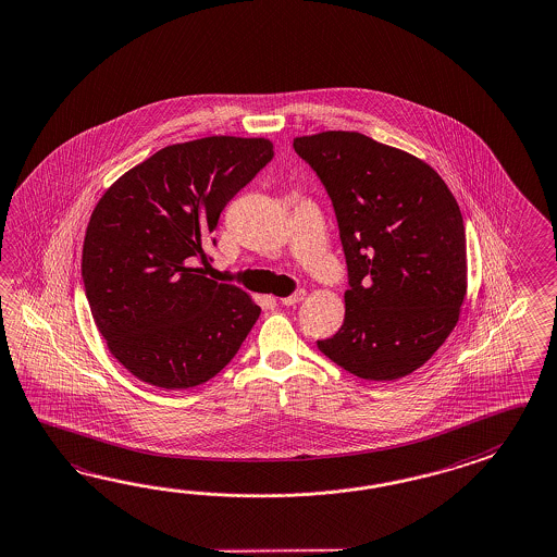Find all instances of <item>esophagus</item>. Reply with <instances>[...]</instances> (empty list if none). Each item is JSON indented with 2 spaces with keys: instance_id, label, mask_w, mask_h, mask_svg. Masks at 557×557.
I'll use <instances>...</instances> for the list:
<instances>
[{
  "instance_id": "esophagus-1",
  "label": "esophagus",
  "mask_w": 557,
  "mask_h": 557,
  "mask_svg": "<svg viewBox=\"0 0 557 557\" xmlns=\"http://www.w3.org/2000/svg\"><path fill=\"white\" fill-rule=\"evenodd\" d=\"M304 297H306V289H296L292 296L282 297L280 301H282L284 306H294V304H299Z\"/></svg>"
}]
</instances>
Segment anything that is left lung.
Instances as JSON below:
<instances>
[{"instance_id": "1", "label": "left lung", "mask_w": 557, "mask_h": 557, "mask_svg": "<svg viewBox=\"0 0 557 557\" xmlns=\"http://www.w3.org/2000/svg\"><path fill=\"white\" fill-rule=\"evenodd\" d=\"M334 206L346 320L318 349L371 382L418 370L451 334L466 296V227L428 163L358 132L296 137Z\"/></svg>"}]
</instances>
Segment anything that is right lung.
Masks as SVG:
<instances>
[{
    "label": "right lung",
    "mask_w": 557,
    "mask_h": 557,
    "mask_svg": "<svg viewBox=\"0 0 557 557\" xmlns=\"http://www.w3.org/2000/svg\"><path fill=\"white\" fill-rule=\"evenodd\" d=\"M273 160L263 137L211 136L160 149L99 199L82 277L113 358L163 389L206 384L232 361L261 308L206 277L220 215Z\"/></svg>",
    "instance_id": "1"
}]
</instances>
